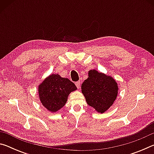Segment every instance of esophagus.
<instances>
[{
	"instance_id": "34e87169",
	"label": "esophagus",
	"mask_w": 154,
	"mask_h": 154,
	"mask_svg": "<svg viewBox=\"0 0 154 154\" xmlns=\"http://www.w3.org/2000/svg\"><path fill=\"white\" fill-rule=\"evenodd\" d=\"M75 85H76L78 89H79L80 86H81V83H80V82H77L76 83H75Z\"/></svg>"
}]
</instances>
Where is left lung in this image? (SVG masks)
<instances>
[{
    "mask_svg": "<svg viewBox=\"0 0 154 154\" xmlns=\"http://www.w3.org/2000/svg\"><path fill=\"white\" fill-rule=\"evenodd\" d=\"M118 85L111 75L93 69L82 85V92L88 105L103 113L113 105L118 94Z\"/></svg>",
    "mask_w": 154,
    "mask_h": 154,
    "instance_id": "left-lung-1",
    "label": "left lung"
}]
</instances>
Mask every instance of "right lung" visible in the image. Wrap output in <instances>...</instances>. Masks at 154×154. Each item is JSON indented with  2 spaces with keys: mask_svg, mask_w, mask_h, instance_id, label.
<instances>
[{
  "mask_svg": "<svg viewBox=\"0 0 154 154\" xmlns=\"http://www.w3.org/2000/svg\"><path fill=\"white\" fill-rule=\"evenodd\" d=\"M77 89L69 79L56 73L49 75L38 85V94L44 107L51 113H56L66 104L70 93Z\"/></svg>",
  "mask_w": 154,
  "mask_h": 154,
  "instance_id": "add662e5",
  "label": "right lung"
}]
</instances>
